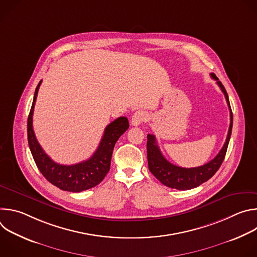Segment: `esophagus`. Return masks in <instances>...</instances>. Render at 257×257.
<instances>
[{"mask_svg": "<svg viewBox=\"0 0 257 257\" xmlns=\"http://www.w3.org/2000/svg\"><path fill=\"white\" fill-rule=\"evenodd\" d=\"M146 119H148V114H146L144 111H137L133 114L132 119H131V124L133 126H138L142 122H144Z\"/></svg>", "mask_w": 257, "mask_h": 257, "instance_id": "esophagus-1", "label": "esophagus"}]
</instances>
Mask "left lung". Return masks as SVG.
I'll list each match as a JSON object with an SVG mask.
<instances>
[{"instance_id": "1", "label": "left lung", "mask_w": 257, "mask_h": 257, "mask_svg": "<svg viewBox=\"0 0 257 257\" xmlns=\"http://www.w3.org/2000/svg\"><path fill=\"white\" fill-rule=\"evenodd\" d=\"M211 77L216 80L217 85L224 92L227 103L230 108V127L227 135L226 142L223 146V149L219 151L214 159H212L207 164L196 167V168H182L176 165L171 164L169 161L165 159L163 154L161 153L159 146L157 144V139L154 134L148 135V162H149V169L151 173L161 182L164 185L174 188L177 190H188L195 188L202 183L209 180L216 171L221 167L227 153V149L229 145L232 127H233V114L229 101L228 93L222 84L221 81H218L217 77L211 73Z\"/></svg>"}]
</instances>
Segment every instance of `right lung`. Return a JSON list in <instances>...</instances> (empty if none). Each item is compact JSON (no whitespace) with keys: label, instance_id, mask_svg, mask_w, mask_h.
Masks as SVG:
<instances>
[{"label":"right lung","instance_id":"add662e5","mask_svg":"<svg viewBox=\"0 0 257 257\" xmlns=\"http://www.w3.org/2000/svg\"><path fill=\"white\" fill-rule=\"evenodd\" d=\"M41 84L42 80L35 88L27 120L28 145L36 166L43 176L61 190L80 192L96 186L109 171L115 144L120 136L129 128L128 119L120 117L105 127L97 150L88 160L70 166L60 165L44 152L32 128L33 109Z\"/></svg>","mask_w":257,"mask_h":257}]
</instances>
